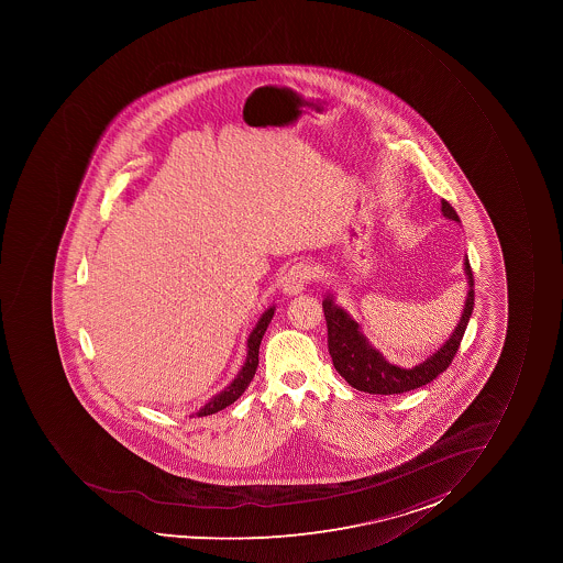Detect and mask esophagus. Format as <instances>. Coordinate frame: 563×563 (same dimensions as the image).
I'll return each instance as SVG.
<instances>
[{"label": "esophagus", "mask_w": 563, "mask_h": 563, "mask_svg": "<svg viewBox=\"0 0 563 563\" xmlns=\"http://www.w3.org/2000/svg\"><path fill=\"white\" fill-rule=\"evenodd\" d=\"M310 277H312L310 266L299 262V264H294V266L288 269L285 277H283L280 288H283L286 296H297V294H301V291L305 290V286L308 285Z\"/></svg>", "instance_id": "1"}]
</instances>
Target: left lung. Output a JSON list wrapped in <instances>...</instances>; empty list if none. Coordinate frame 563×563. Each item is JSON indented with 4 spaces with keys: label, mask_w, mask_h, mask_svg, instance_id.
Listing matches in <instances>:
<instances>
[{
    "label": "left lung",
    "mask_w": 563,
    "mask_h": 563,
    "mask_svg": "<svg viewBox=\"0 0 563 563\" xmlns=\"http://www.w3.org/2000/svg\"><path fill=\"white\" fill-rule=\"evenodd\" d=\"M442 214L450 220L461 222L455 209L445 200H442ZM464 272L467 277V296L461 321L450 335V340L445 341L433 356H429L426 362L418 363L411 368H401L387 362L373 345H368L367 338L360 330V324L343 308L338 307L332 297H324L323 310L327 329H329L330 356L334 362L335 371L346 379V384L368 395H401L433 382L440 373H444L461 346L467 321L474 312V273L467 256L464 258Z\"/></svg>",
    "instance_id": "left-lung-1"
}]
</instances>
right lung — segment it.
<instances>
[{
    "label": "right lung",
    "instance_id": "1",
    "mask_svg": "<svg viewBox=\"0 0 563 563\" xmlns=\"http://www.w3.org/2000/svg\"><path fill=\"white\" fill-rule=\"evenodd\" d=\"M273 312H275V307L267 308L266 312L262 313V318L258 319V323H256L253 332H251L250 340H247V357H245L244 367L240 368V373L236 374V378L222 393L212 396L206 406L192 412L190 417H207V415H212V412L222 411L225 407L231 406L233 401L239 400L242 393L247 389V385L251 384V379L255 376L256 365H258V346H261L262 335H264L267 324L272 321Z\"/></svg>",
    "mask_w": 563,
    "mask_h": 563
}]
</instances>
